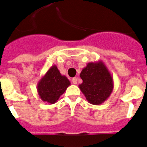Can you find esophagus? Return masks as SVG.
I'll use <instances>...</instances> for the list:
<instances>
[{"label":"esophagus","mask_w":147,"mask_h":147,"mask_svg":"<svg viewBox=\"0 0 147 147\" xmlns=\"http://www.w3.org/2000/svg\"><path fill=\"white\" fill-rule=\"evenodd\" d=\"M72 83H73L74 84H77V83H78V78H76V77L73 78H72Z\"/></svg>","instance_id":"1"}]
</instances>
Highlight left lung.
Instances as JSON below:
<instances>
[{"label":"left lung","instance_id":"1","mask_svg":"<svg viewBox=\"0 0 147 147\" xmlns=\"http://www.w3.org/2000/svg\"><path fill=\"white\" fill-rule=\"evenodd\" d=\"M81 91L89 104L100 105L110 96L114 88L113 78L102 61L89 62L80 74Z\"/></svg>","mask_w":147,"mask_h":147}]
</instances>
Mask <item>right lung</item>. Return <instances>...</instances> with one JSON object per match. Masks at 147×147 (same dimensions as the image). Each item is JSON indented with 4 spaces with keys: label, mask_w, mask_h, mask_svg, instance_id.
I'll use <instances>...</instances> for the list:
<instances>
[{
    "label": "right lung",
    "mask_w": 147,
    "mask_h": 147,
    "mask_svg": "<svg viewBox=\"0 0 147 147\" xmlns=\"http://www.w3.org/2000/svg\"><path fill=\"white\" fill-rule=\"evenodd\" d=\"M69 85V79L61 75L56 65H53L38 81L37 90L43 101L53 104L58 101Z\"/></svg>",
    "instance_id": "add662e5"
}]
</instances>
